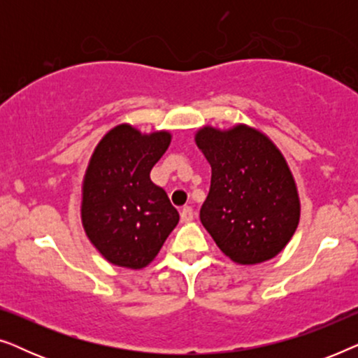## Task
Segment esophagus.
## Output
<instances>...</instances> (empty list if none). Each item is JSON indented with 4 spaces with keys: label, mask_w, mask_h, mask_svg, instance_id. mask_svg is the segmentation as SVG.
<instances>
[{
    "label": "esophagus",
    "mask_w": 358,
    "mask_h": 358,
    "mask_svg": "<svg viewBox=\"0 0 358 358\" xmlns=\"http://www.w3.org/2000/svg\"><path fill=\"white\" fill-rule=\"evenodd\" d=\"M194 220V210L192 207H184L180 210V222L182 223H189Z\"/></svg>",
    "instance_id": "obj_1"
}]
</instances>
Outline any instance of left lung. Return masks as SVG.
<instances>
[{
  "label": "left lung",
  "instance_id": "8db88e82",
  "mask_svg": "<svg viewBox=\"0 0 358 358\" xmlns=\"http://www.w3.org/2000/svg\"><path fill=\"white\" fill-rule=\"evenodd\" d=\"M195 145L212 166L200 222L224 256L243 266L266 262L287 246L300 223V197L287 159L261 130L205 125Z\"/></svg>",
  "mask_w": 358,
  "mask_h": 358
}]
</instances>
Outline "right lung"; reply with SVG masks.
<instances>
[{
  "label": "right lung",
  "instance_id": "right-lung-1",
  "mask_svg": "<svg viewBox=\"0 0 358 358\" xmlns=\"http://www.w3.org/2000/svg\"><path fill=\"white\" fill-rule=\"evenodd\" d=\"M171 138L168 130L141 134L120 124L92 151L83 178L81 222L92 246L114 266L146 267L179 223L168 194L150 179Z\"/></svg>",
  "mask_w": 358,
  "mask_h": 358
}]
</instances>
